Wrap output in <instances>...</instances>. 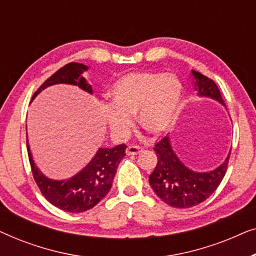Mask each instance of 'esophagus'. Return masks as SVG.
<instances>
[{
  "mask_svg": "<svg viewBox=\"0 0 256 256\" xmlns=\"http://www.w3.org/2000/svg\"><path fill=\"white\" fill-rule=\"evenodd\" d=\"M142 148L141 146H129L128 148H127V150H126V154H127V155H138V154H140V152H142Z\"/></svg>",
  "mask_w": 256,
  "mask_h": 256,
  "instance_id": "1",
  "label": "esophagus"
}]
</instances>
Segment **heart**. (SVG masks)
Here are the masks:
<instances>
[{
	"label": "heart",
	"mask_w": 256,
	"mask_h": 256,
	"mask_svg": "<svg viewBox=\"0 0 256 256\" xmlns=\"http://www.w3.org/2000/svg\"><path fill=\"white\" fill-rule=\"evenodd\" d=\"M112 107L106 121L114 135H124L138 114V124L152 134H162L176 124L183 101V86L164 72H134L120 76L107 90Z\"/></svg>",
	"instance_id": "b5f03b06"
}]
</instances>
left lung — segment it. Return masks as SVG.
Segmentation results:
<instances>
[{
	"instance_id": "obj_1",
	"label": "left lung",
	"mask_w": 256,
	"mask_h": 256,
	"mask_svg": "<svg viewBox=\"0 0 256 256\" xmlns=\"http://www.w3.org/2000/svg\"><path fill=\"white\" fill-rule=\"evenodd\" d=\"M194 86L197 96L218 101L224 107L222 94L213 80L192 70ZM157 164L149 176L152 190L166 204L177 208H188L200 204L216 190L227 170L230 155L225 160L210 171H194L180 160L171 146L170 138H166L155 146Z\"/></svg>"
}]
</instances>
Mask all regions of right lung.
I'll use <instances>...</instances> for the list:
<instances>
[{"label":"right lung","mask_w":256,"mask_h":256,"mask_svg":"<svg viewBox=\"0 0 256 256\" xmlns=\"http://www.w3.org/2000/svg\"><path fill=\"white\" fill-rule=\"evenodd\" d=\"M87 70L88 66L80 62L66 64L37 90L32 100L42 90L58 84L78 86L85 92L93 94L92 86L82 76V73ZM26 148L34 178L44 197L62 211L80 213L94 208L101 199L106 197L112 188L118 163L126 156L127 146L118 144L114 148H99L87 166L66 180H52L38 169L31 154L28 134Z\"/></svg>","instance_id":"1"}]
</instances>
